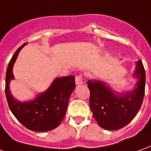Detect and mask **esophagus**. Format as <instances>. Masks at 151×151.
I'll return each mask as SVG.
<instances>
[{"label": "esophagus", "mask_w": 151, "mask_h": 151, "mask_svg": "<svg viewBox=\"0 0 151 151\" xmlns=\"http://www.w3.org/2000/svg\"><path fill=\"white\" fill-rule=\"evenodd\" d=\"M83 83V75H78L76 76V85H80Z\"/></svg>", "instance_id": "1"}]
</instances>
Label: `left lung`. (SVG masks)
Here are the masks:
<instances>
[{"instance_id":"left-lung-1","label":"left lung","mask_w":151,"mask_h":151,"mask_svg":"<svg viewBox=\"0 0 151 151\" xmlns=\"http://www.w3.org/2000/svg\"><path fill=\"white\" fill-rule=\"evenodd\" d=\"M138 81L133 91L116 93L110 87L98 80L88 81L89 104L98 125L108 130H116L128 125L140 109L146 84V73L141 60L136 62L134 73Z\"/></svg>"}]
</instances>
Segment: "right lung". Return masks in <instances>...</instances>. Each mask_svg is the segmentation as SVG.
<instances>
[{"mask_svg":"<svg viewBox=\"0 0 151 151\" xmlns=\"http://www.w3.org/2000/svg\"><path fill=\"white\" fill-rule=\"evenodd\" d=\"M26 43L16 50L8 65L5 76V96L9 107L17 121L30 130L45 132L58 127L65 116L68 101L76 88L75 76L56 78L46 92L33 101L21 102L11 95L9 82L14 79L13 67L19 51Z\"/></svg>","mask_w":151,"mask_h":151,"instance_id":"1","label":"right lung"}]
</instances>
